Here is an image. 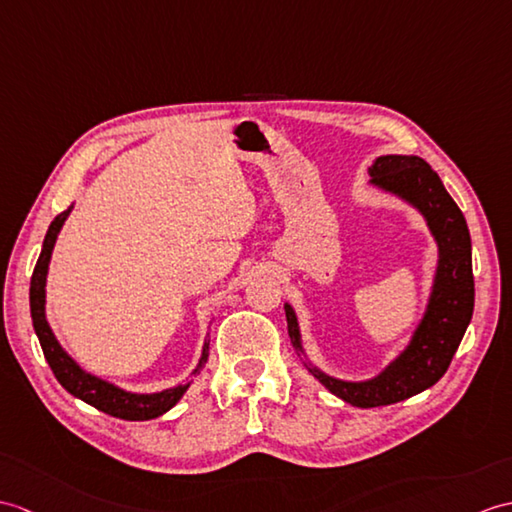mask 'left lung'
<instances>
[{"label": "left lung", "instance_id": "8db88e82", "mask_svg": "<svg viewBox=\"0 0 512 512\" xmlns=\"http://www.w3.org/2000/svg\"><path fill=\"white\" fill-rule=\"evenodd\" d=\"M368 174L373 185L401 196L423 213L438 244V268L427 312L408 349L377 377L368 382H340L320 373L318 368H310L329 392L358 408L390 406L434 386L458 351L471 323L475 299L467 220L438 174L421 157L406 154H386L375 159ZM285 318L290 340L301 351L299 323L290 305H285Z\"/></svg>", "mask_w": 512, "mask_h": 512}]
</instances>
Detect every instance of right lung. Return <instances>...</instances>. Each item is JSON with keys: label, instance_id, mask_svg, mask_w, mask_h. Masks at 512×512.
<instances>
[{"label": "right lung", "instance_id": "obj_1", "mask_svg": "<svg viewBox=\"0 0 512 512\" xmlns=\"http://www.w3.org/2000/svg\"><path fill=\"white\" fill-rule=\"evenodd\" d=\"M69 211H63L61 216H56L47 229V235L43 240L41 255L37 259V266H34L32 279H30V314H32V325L34 331H37L41 349L47 364H50L54 377L61 382V386L71 392V395L82 399L89 406L98 408L100 412L111 414L115 419H124V421H150L161 417L163 412H168L174 408L178 399L185 395V386H174L168 390L154 392V395H135V392H126L122 388H117L104 379L89 375L82 371V368L69 358V355L63 351L61 344L54 338L50 325L45 320V277H47V266H50V257H52V248L56 244L58 231H61L63 222L67 220ZM209 358V342H205L202 347V358L196 366L194 375L200 371L202 364Z\"/></svg>", "mask_w": 512, "mask_h": 512}]
</instances>
